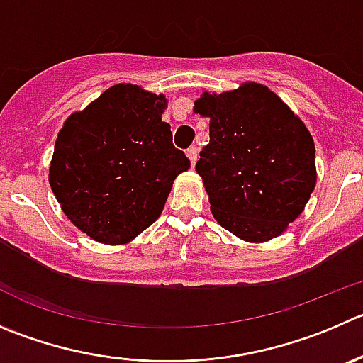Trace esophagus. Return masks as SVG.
<instances>
[{
    "mask_svg": "<svg viewBox=\"0 0 363 363\" xmlns=\"http://www.w3.org/2000/svg\"><path fill=\"white\" fill-rule=\"evenodd\" d=\"M187 157H189V160H191L192 167H194L196 160H198V147H196V146L189 147V150H187Z\"/></svg>",
    "mask_w": 363,
    "mask_h": 363,
    "instance_id": "obj_1",
    "label": "esophagus"
}]
</instances>
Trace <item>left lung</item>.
<instances>
[{
	"instance_id": "obj_1",
	"label": "left lung",
	"mask_w": 363,
	"mask_h": 363,
	"mask_svg": "<svg viewBox=\"0 0 363 363\" xmlns=\"http://www.w3.org/2000/svg\"><path fill=\"white\" fill-rule=\"evenodd\" d=\"M194 112L210 119L196 171L217 223L246 242L281 235L315 189V144L305 123L255 82L203 92Z\"/></svg>"
}]
</instances>
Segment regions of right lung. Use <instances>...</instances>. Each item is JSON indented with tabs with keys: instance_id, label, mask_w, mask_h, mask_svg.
Here are the masks:
<instances>
[{
	"instance_id": "add662e5",
	"label": "right lung",
	"mask_w": 363,
	"mask_h": 363,
	"mask_svg": "<svg viewBox=\"0 0 363 363\" xmlns=\"http://www.w3.org/2000/svg\"><path fill=\"white\" fill-rule=\"evenodd\" d=\"M165 108L164 94L117 84L58 132L51 191L91 239L112 246L135 239L160 217L176 176L191 167L172 146Z\"/></svg>"
}]
</instances>
